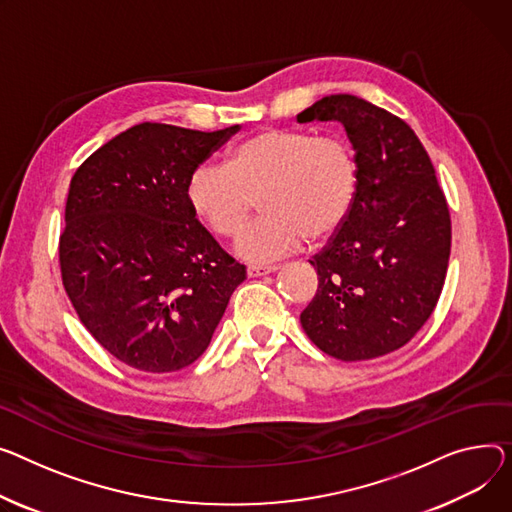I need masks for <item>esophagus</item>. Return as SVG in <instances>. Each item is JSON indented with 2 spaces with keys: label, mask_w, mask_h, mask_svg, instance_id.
Listing matches in <instances>:
<instances>
[{
  "label": "esophagus",
  "mask_w": 512,
  "mask_h": 512,
  "mask_svg": "<svg viewBox=\"0 0 512 512\" xmlns=\"http://www.w3.org/2000/svg\"><path fill=\"white\" fill-rule=\"evenodd\" d=\"M274 271H278L276 265H251V267H247V276L249 278H261V276L274 274Z\"/></svg>",
  "instance_id": "34e87169"
}]
</instances>
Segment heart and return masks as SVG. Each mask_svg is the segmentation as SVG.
I'll return each instance as SVG.
<instances>
[{"label":"heart","mask_w":512,"mask_h":512,"mask_svg":"<svg viewBox=\"0 0 512 512\" xmlns=\"http://www.w3.org/2000/svg\"><path fill=\"white\" fill-rule=\"evenodd\" d=\"M358 191L352 148L309 131L261 129L236 144L228 164H199L187 181L193 214L214 234L230 238L263 195L265 218L241 232L234 253L263 265L311 243L327 241L348 220Z\"/></svg>","instance_id":"1"}]
</instances>
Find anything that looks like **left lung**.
<instances>
[{"mask_svg":"<svg viewBox=\"0 0 512 512\" xmlns=\"http://www.w3.org/2000/svg\"><path fill=\"white\" fill-rule=\"evenodd\" d=\"M298 123H339L358 162L348 220L311 259L319 288L300 325L325 354L356 362L399 350L432 315L451 255V218L414 129L352 94H331Z\"/></svg>","mask_w":512,"mask_h":512,"instance_id":"obj_1","label":"left lung"}]
</instances>
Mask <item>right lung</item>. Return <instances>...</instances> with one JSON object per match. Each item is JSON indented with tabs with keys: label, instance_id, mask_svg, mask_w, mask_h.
Returning <instances> with one entry per match:
<instances>
[{
	"label": "right lung",
	"instance_id": "obj_1",
	"mask_svg": "<svg viewBox=\"0 0 512 512\" xmlns=\"http://www.w3.org/2000/svg\"><path fill=\"white\" fill-rule=\"evenodd\" d=\"M238 129L133 125L90 154L70 183L63 286L96 342L131 368L193 364L247 280L187 201L193 170Z\"/></svg>",
	"mask_w": 512,
	"mask_h": 512
}]
</instances>
